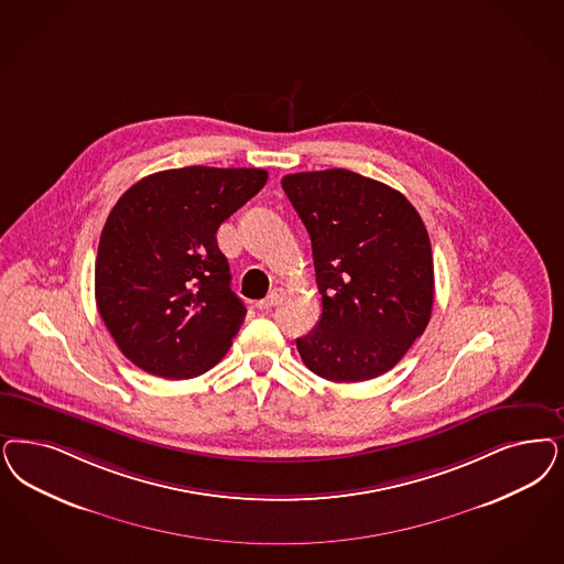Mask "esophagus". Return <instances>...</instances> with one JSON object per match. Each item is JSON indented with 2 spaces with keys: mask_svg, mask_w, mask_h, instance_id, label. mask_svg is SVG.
Segmentation results:
<instances>
[{
  "mask_svg": "<svg viewBox=\"0 0 564 564\" xmlns=\"http://www.w3.org/2000/svg\"><path fill=\"white\" fill-rule=\"evenodd\" d=\"M281 295H283V290H281V288H274L264 300H258V302H256V308H258V311H271L272 306H276V302L281 300Z\"/></svg>",
  "mask_w": 564,
  "mask_h": 564,
  "instance_id": "obj_1",
  "label": "esophagus"
}]
</instances>
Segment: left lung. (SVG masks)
I'll return each instance as SVG.
<instances>
[{
  "instance_id": "1",
  "label": "left lung",
  "mask_w": 564,
  "mask_h": 564,
  "mask_svg": "<svg viewBox=\"0 0 564 564\" xmlns=\"http://www.w3.org/2000/svg\"><path fill=\"white\" fill-rule=\"evenodd\" d=\"M283 192L311 235L323 314L295 339L304 365L335 383L393 369L427 329L433 253L400 192L346 169L285 175Z\"/></svg>"
}]
</instances>
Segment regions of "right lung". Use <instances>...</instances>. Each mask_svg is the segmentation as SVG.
Instances as JSON below:
<instances>
[{"instance_id":"right-lung-1","label":"right lung","mask_w":564,"mask_h":564,"mask_svg":"<svg viewBox=\"0 0 564 564\" xmlns=\"http://www.w3.org/2000/svg\"><path fill=\"white\" fill-rule=\"evenodd\" d=\"M267 178L262 169L187 166L120 195L99 237L96 302L135 367L192 379L229 351L246 306L231 292L216 231Z\"/></svg>"}]
</instances>
